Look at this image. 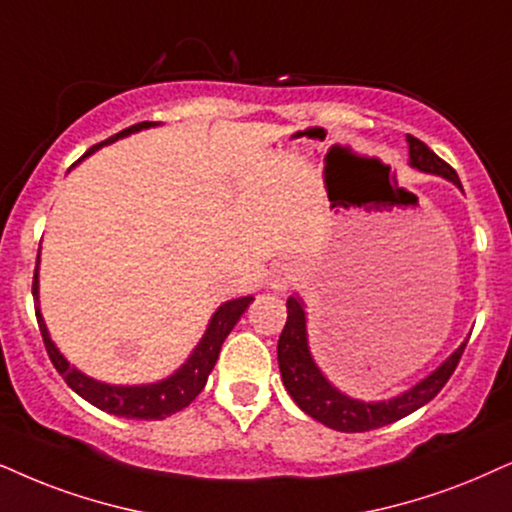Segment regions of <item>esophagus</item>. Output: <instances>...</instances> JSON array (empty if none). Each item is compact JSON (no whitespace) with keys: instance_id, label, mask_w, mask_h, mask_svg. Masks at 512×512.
I'll use <instances>...</instances> for the list:
<instances>
[{"instance_id":"obj_1","label":"esophagus","mask_w":512,"mask_h":512,"mask_svg":"<svg viewBox=\"0 0 512 512\" xmlns=\"http://www.w3.org/2000/svg\"><path fill=\"white\" fill-rule=\"evenodd\" d=\"M288 286H290V274L288 271H276L274 276H271V288L276 290V293H286L288 290Z\"/></svg>"}]
</instances>
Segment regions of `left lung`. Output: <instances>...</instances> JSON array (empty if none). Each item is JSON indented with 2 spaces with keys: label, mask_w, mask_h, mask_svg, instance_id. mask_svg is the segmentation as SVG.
<instances>
[{
  "label": "left lung",
  "mask_w": 512,
  "mask_h": 512,
  "mask_svg": "<svg viewBox=\"0 0 512 512\" xmlns=\"http://www.w3.org/2000/svg\"><path fill=\"white\" fill-rule=\"evenodd\" d=\"M409 144V165L413 170L425 172V174H437L446 181L463 191L461 179L454 167L444 163L439 155L430 151L423 141L416 137H406ZM288 321L283 326L281 338H278V368H281L283 385L290 397L295 399V404L312 416L314 420L333 428L338 432H366L390 425L394 420L409 416V413L418 411L420 406L428 404L430 399L437 397V392L446 385V380L451 378V373L456 371L458 361L468 340H463L454 352L446 357L430 375H425L423 380H418L416 385H411L409 390H404L397 397L390 399H378V401H364L354 399L349 394L340 392L331 380L323 375V371L316 366L312 357V349H309V333H307V309L300 295H290L288 302Z\"/></svg>",
  "instance_id": "left-lung-1"
}]
</instances>
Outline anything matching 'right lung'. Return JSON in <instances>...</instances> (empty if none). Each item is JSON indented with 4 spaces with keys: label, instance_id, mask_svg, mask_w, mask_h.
Returning a JSON list of instances; mask_svg holds the SVG:
<instances>
[{
    "label": "right lung",
    "instance_id": "obj_1",
    "mask_svg": "<svg viewBox=\"0 0 512 512\" xmlns=\"http://www.w3.org/2000/svg\"><path fill=\"white\" fill-rule=\"evenodd\" d=\"M148 127H158V122H139V125L122 129L120 134L106 139L103 144L89 148L82 158H87V155L99 151L101 146L113 144V141L125 139L129 134H137L141 129H148ZM32 297H35L37 302L35 314H37V323H40L44 347H47L51 364H54L56 371L63 375V380H66L70 390L80 394V397L84 401H89V404H94L96 409L111 413V416L134 418V420H160V418L172 416V413H177L181 409H186V406H189L191 401L203 392L205 383H208V375L217 364L219 349H222L226 335L231 333V328L236 326L245 309L250 307V302L255 300V295H245V297H236V300L219 304L217 312L210 316V323L208 328H205L203 338H200L198 345L193 347V352L189 354V359H186L177 371L167 375V378L155 380V383H144V385H111V383H101V380H96L92 375L82 373L80 368H75L66 357H63L61 349L56 347V342L51 340L49 328L47 323H44V316L40 309V255H37L35 281H32Z\"/></svg>",
    "mask_w": 512,
    "mask_h": 512
}]
</instances>
